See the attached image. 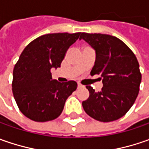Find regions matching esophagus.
<instances>
[{
	"mask_svg": "<svg viewBox=\"0 0 149 149\" xmlns=\"http://www.w3.org/2000/svg\"><path fill=\"white\" fill-rule=\"evenodd\" d=\"M83 87V85L82 84H78V88H82Z\"/></svg>",
	"mask_w": 149,
	"mask_h": 149,
	"instance_id": "esophagus-1",
	"label": "esophagus"
}]
</instances>
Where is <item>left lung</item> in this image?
I'll return each instance as SVG.
<instances>
[{
	"mask_svg": "<svg viewBox=\"0 0 149 149\" xmlns=\"http://www.w3.org/2000/svg\"><path fill=\"white\" fill-rule=\"evenodd\" d=\"M79 39L95 49L96 60L90 74H100L104 84L100 92L86 85L89 97L82 103L84 109L100 122L117 120L126 114L139 95L142 74L138 60L129 46L115 36L84 32Z\"/></svg>",
	"mask_w": 149,
	"mask_h": 149,
	"instance_id": "8db88e82",
	"label": "left lung"
}]
</instances>
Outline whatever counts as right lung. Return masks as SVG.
I'll list each match as a JSON object with an SVG mask.
<instances>
[{
    "mask_svg": "<svg viewBox=\"0 0 149 149\" xmlns=\"http://www.w3.org/2000/svg\"><path fill=\"white\" fill-rule=\"evenodd\" d=\"M80 35L81 32L46 34L32 40L22 51L13 70L12 92L26 117L47 122L61 114L77 83L52 79L50 70L60 67L66 51Z\"/></svg>",
    "mask_w": 149,
    "mask_h": 149,
    "instance_id": "add662e5",
    "label": "right lung"
}]
</instances>
